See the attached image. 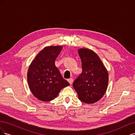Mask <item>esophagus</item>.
Segmentation results:
<instances>
[{"instance_id":"1","label":"esophagus","mask_w":135,"mask_h":135,"mask_svg":"<svg viewBox=\"0 0 135 135\" xmlns=\"http://www.w3.org/2000/svg\"><path fill=\"white\" fill-rule=\"evenodd\" d=\"M68 80L69 81V83H70V84H73V78H69Z\"/></svg>"}]
</instances>
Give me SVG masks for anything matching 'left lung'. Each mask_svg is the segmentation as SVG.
I'll return each mask as SVG.
<instances>
[{
  "label": "left lung",
  "instance_id": "1",
  "mask_svg": "<svg viewBox=\"0 0 135 135\" xmlns=\"http://www.w3.org/2000/svg\"><path fill=\"white\" fill-rule=\"evenodd\" d=\"M78 54L82 73L73 82V87L81 102L93 104L100 100L107 91L108 73L95 52L87 48H81Z\"/></svg>",
  "mask_w": 135,
  "mask_h": 135
}]
</instances>
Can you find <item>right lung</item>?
<instances>
[{"label":"right lung","instance_id":"obj_1","mask_svg":"<svg viewBox=\"0 0 135 135\" xmlns=\"http://www.w3.org/2000/svg\"><path fill=\"white\" fill-rule=\"evenodd\" d=\"M62 46L45 47L32 61L27 71V81L34 96L42 101H50L57 96L63 88L70 85L63 78L55 61Z\"/></svg>","mask_w":135,"mask_h":135}]
</instances>
